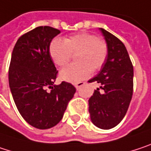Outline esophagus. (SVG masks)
Instances as JSON below:
<instances>
[{
    "label": "esophagus",
    "instance_id": "esophagus-1",
    "mask_svg": "<svg viewBox=\"0 0 151 151\" xmlns=\"http://www.w3.org/2000/svg\"><path fill=\"white\" fill-rule=\"evenodd\" d=\"M86 83H84V82H79V83H75V87L77 88V89H79L81 87H83V85L85 84Z\"/></svg>",
    "mask_w": 151,
    "mask_h": 151
}]
</instances>
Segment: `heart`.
<instances>
[{
	"label": "heart",
	"mask_w": 151,
	"mask_h": 151,
	"mask_svg": "<svg viewBox=\"0 0 151 151\" xmlns=\"http://www.w3.org/2000/svg\"><path fill=\"white\" fill-rule=\"evenodd\" d=\"M48 51L53 62L59 67L66 66L73 55H76V63L63 68L60 73L62 79L76 83L104 67L109 49L104 39L90 33H80L69 35L63 41L53 39Z\"/></svg>",
	"instance_id": "obj_1"
}]
</instances>
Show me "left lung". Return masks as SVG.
Wrapping results in <instances>:
<instances>
[{
	"label": "left lung",
	"mask_w": 151,
	"mask_h": 151,
	"mask_svg": "<svg viewBox=\"0 0 151 151\" xmlns=\"http://www.w3.org/2000/svg\"><path fill=\"white\" fill-rule=\"evenodd\" d=\"M108 45V57L100 73L88 81L100 85L88 100L92 123L109 129L120 123L127 113L133 95V65L123 42L100 28Z\"/></svg>",
	"instance_id": "obj_1"
}]
</instances>
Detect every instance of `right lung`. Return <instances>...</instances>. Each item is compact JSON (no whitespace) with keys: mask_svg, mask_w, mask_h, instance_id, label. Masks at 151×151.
I'll use <instances>...</instances> for the list:
<instances>
[{"mask_svg":"<svg viewBox=\"0 0 151 151\" xmlns=\"http://www.w3.org/2000/svg\"><path fill=\"white\" fill-rule=\"evenodd\" d=\"M60 33L52 27H37L22 35L12 52L9 82L13 99L25 121L40 129L52 128L62 120L76 91L67 82L54 85L58 71L48 47Z\"/></svg>","mask_w":151,"mask_h":151,"instance_id":"obj_1","label":"right lung"}]
</instances>
